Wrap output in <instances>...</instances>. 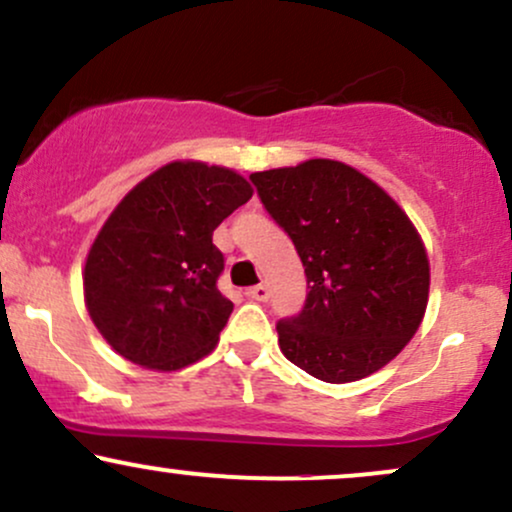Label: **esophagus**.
<instances>
[{
  "instance_id": "1",
  "label": "esophagus",
  "mask_w": 512,
  "mask_h": 512,
  "mask_svg": "<svg viewBox=\"0 0 512 512\" xmlns=\"http://www.w3.org/2000/svg\"><path fill=\"white\" fill-rule=\"evenodd\" d=\"M245 296L250 298V301H257V303H264L269 298V289L264 284H257V286H250L248 291H245Z\"/></svg>"
}]
</instances>
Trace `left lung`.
Listing matches in <instances>:
<instances>
[{
  "mask_svg": "<svg viewBox=\"0 0 512 512\" xmlns=\"http://www.w3.org/2000/svg\"><path fill=\"white\" fill-rule=\"evenodd\" d=\"M250 180L308 276L303 313L276 325L281 354L334 385L387 366L419 330L431 286L426 245L407 211L332 158Z\"/></svg>",
  "mask_w": 512,
  "mask_h": 512,
  "instance_id": "1",
  "label": "left lung"
}]
</instances>
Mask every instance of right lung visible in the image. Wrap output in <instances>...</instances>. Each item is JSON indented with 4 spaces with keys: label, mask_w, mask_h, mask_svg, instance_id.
Listing matches in <instances>:
<instances>
[{
    "label": "right lung",
    "mask_w": 512,
    "mask_h": 512,
    "mask_svg": "<svg viewBox=\"0 0 512 512\" xmlns=\"http://www.w3.org/2000/svg\"><path fill=\"white\" fill-rule=\"evenodd\" d=\"M252 197L233 168L170 161L132 187L91 243L84 303L127 361L170 373L214 351L233 313L216 226Z\"/></svg>",
    "instance_id": "right-lung-1"
}]
</instances>
